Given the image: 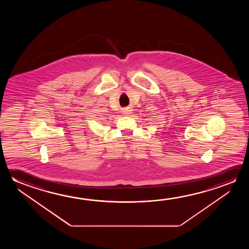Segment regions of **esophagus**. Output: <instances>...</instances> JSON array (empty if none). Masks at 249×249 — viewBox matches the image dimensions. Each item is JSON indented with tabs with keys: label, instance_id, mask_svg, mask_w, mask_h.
<instances>
[{
	"label": "esophagus",
	"instance_id": "esophagus-1",
	"mask_svg": "<svg viewBox=\"0 0 249 249\" xmlns=\"http://www.w3.org/2000/svg\"><path fill=\"white\" fill-rule=\"evenodd\" d=\"M123 114H126V115H129V114H131V110L128 108V107H126V108H123Z\"/></svg>",
	"mask_w": 249,
	"mask_h": 249
}]
</instances>
